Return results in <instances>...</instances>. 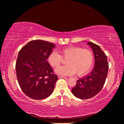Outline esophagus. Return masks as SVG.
I'll return each instance as SVG.
<instances>
[{
	"mask_svg": "<svg viewBox=\"0 0 124 124\" xmlns=\"http://www.w3.org/2000/svg\"><path fill=\"white\" fill-rule=\"evenodd\" d=\"M58 78H67L65 77H63V76H60V75H58Z\"/></svg>",
	"mask_w": 124,
	"mask_h": 124,
	"instance_id": "34e87169",
	"label": "esophagus"
}]
</instances>
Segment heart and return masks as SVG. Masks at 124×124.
<instances>
[{
    "label": "heart",
    "mask_w": 124,
    "mask_h": 124,
    "mask_svg": "<svg viewBox=\"0 0 124 124\" xmlns=\"http://www.w3.org/2000/svg\"><path fill=\"white\" fill-rule=\"evenodd\" d=\"M61 55L55 51L52 52L47 57V62L52 67H57L61 64L62 58L67 59L66 65L59 67L55 70L56 73L61 76H83L91 70L94 57L93 52L87 48L71 46L61 51Z\"/></svg>",
    "instance_id": "b5f03b06"
}]
</instances>
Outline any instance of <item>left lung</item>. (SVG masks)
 Wrapping results in <instances>:
<instances>
[{
  "label": "left lung",
  "mask_w": 124,
  "mask_h": 124,
  "mask_svg": "<svg viewBox=\"0 0 124 124\" xmlns=\"http://www.w3.org/2000/svg\"><path fill=\"white\" fill-rule=\"evenodd\" d=\"M93 50L95 66L92 72L77 81L72 93L77 98L87 99L96 95L102 88L107 77L108 64L106 55L98 45L87 43Z\"/></svg>",
  "instance_id": "8db88e82"
}]
</instances>
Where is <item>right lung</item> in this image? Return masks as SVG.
Segmentation results:
<instances>
[{
  "instance_id": "add662e5",
  "label": "right lung",
  "mask_w": 124,
  "mask_h": 124,
  "mask_svg": "<svg viewBox=\"0 0 124 124\" xmlns=\"http://www.w3.org/2000/svg\"><path fill=\"white\" fill-rule=\"evenodd\" d=\"M55 45L47 41H30L19 51L16 69L21 89L35 100L47 98L53 93L57 76L46 61Z\"/></svg>"
}]
</instances>
